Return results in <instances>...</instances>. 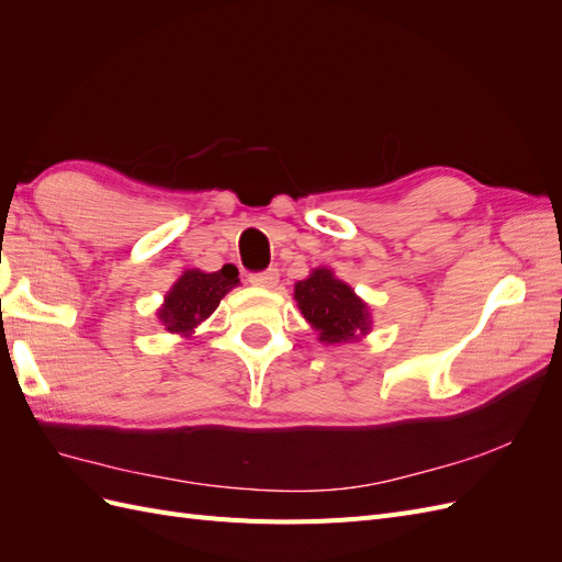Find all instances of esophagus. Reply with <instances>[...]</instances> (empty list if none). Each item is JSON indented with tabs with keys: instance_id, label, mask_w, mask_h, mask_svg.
<instances>
[{
	"instance_id": "34e87169",
	"label": "esophagus",
	"mask_w": 562,
	"mask_h": 562,
	"mask_svg": "<svg viewBox=\"0 0 562 562\" xmlns=\"http://www.w3.org/2000/svg\"><path fill=\"white\" fill-rule=\"evenodd\" d=\"M248 281L258 288H274L279 283V269L271 267L267 271H258V274H250Z\"/></svg>"
}]
</instances>
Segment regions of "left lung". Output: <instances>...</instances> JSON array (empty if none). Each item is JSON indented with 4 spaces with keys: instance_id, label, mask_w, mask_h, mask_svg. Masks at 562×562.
I'll use <instances>...</instances> for the list:
<instances>
[{
    "instance_id": "8db88e82",
    "label": "left lung",
    "mask_w": 562,
    "mask_h": 562,
    "mask_svg": "<svg viewBox=\"0 0 562 562\" xmlns=\"http://www.w3.org/2000/svg\"><path fill=\"white\" fill-rule=\"evenodd\" d=\"M295 302L321 342H353L370 333L368 304L326 267L314 269L307 279L295 283Z\"/></svg>"
}]
</instances>
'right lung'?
<instances>
[{"label": "right lung", "instance_id": "right-lung-1", "mask_svg": "<svg viewBox=\"0 0 562 562\" xmlns=\"http://www.w3.org/2000/svg\"><path fill=\"white\" fill-rule=\"evenodd\" d=\"M239 283V269L234 265H225L223 269L206 271L187 269L182 277L173 283L171 291L166 293L159 321L168 333L192 335V330L201 321H206L232 288Z\"/></svg>", "mask_w": 562, "mask_h": 562}]
</instances>
